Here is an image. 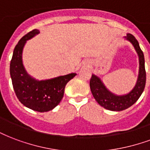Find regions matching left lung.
Masks as SVG:
<instances>
[{
  "label": "left lung",
  "instance_id": "obj_1",
  "mask_svg": "<svg viewBox=\"0 0 150 150\" xmlns=\"http://www.w3.org/2000/svg\"><path fill=\"white\" fill-rule=\"evenodd\" d=\"M134 46L138 55L139 60V71L137 83L130 91L126 95H117L112 93L106 88L103 81L97 75H92L90 81V87L95 99L103 108L112 111H121L127 109L134 105L140 98L145 89L146 80V73L145 69V58L139 44L134 35L127 33L124 37Z\"/></svg>",
  "mask_w": 150,
  "mask_h": 150
}]
</instances>
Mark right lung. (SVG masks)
Masks as SVG:
<instances>
[{"mask_svg":"<svg viewBox=\"0 0 150 150\" xmlns=\"http://www.w3.org/2000/svg\"><path fill=\"white\" fill-rule=\"evenodd\" d=\"M39 33L38 29L33 30L24 35L16 44L10 63V75L16 97L24 106L35 111L47 112L54 109L60 103L67 83L76 74L71 73L49 79L38 80L28 73L23 64V49L27 40Z\"/></svg>","mask_w":150,"mask_h":150,"instance_id":"obj_1","label":"right lung"}]
</instances>
